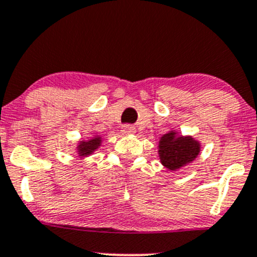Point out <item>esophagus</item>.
I'll use <instances>...</instances> for the list:
<instances>
[{"label":"esophagus","instance_id":"1","mask_svg":"<svg viewBox=\"0 0 257 257\" xmlns=\"http://www.w3.org/2000/svg\"><path fill=\"white\" fill-rule=\"evenodd\" d=\"M121 132H122V135H132L136 132V128L132 125H123L122 128H121Z\"/></svg>","mask_w":257,"mask_h":257}]
</instances>
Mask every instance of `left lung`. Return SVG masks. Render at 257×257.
Returning a JSON list of instances; mask_svg holds the SVG:
<instances>
[{"label": "left lung", "mask_w": 257, "mask_h": 257, "mask_svg": "<svg viewBox=\"0 0 257 257\" xmlns=\"http://www.w3.org/2000/svg\"><path fill=\"white\" fill-rule=\"evenodd\" d=\"M200 150V142L191 136H178L175 131H170L161 137L158 154L167 169L176 170L195 161Z\"/></svg>", "instance_id": "1"}]
</instances>
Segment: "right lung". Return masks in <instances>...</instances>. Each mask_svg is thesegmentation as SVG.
<instances>
[{"label":"right lung","mask_w":257,"mask_h":257,"mask_svg":"<svg viewBox=\"0 0 257 257\" xmlns=\"http://www.w3.org/2000/svg\"><path fill=\"white\" fill-rule=\"evenodd\" d=\"M101 143V137L100 136H94L93 139L88 141H81L79 145L77 146V152H78L79 157H87L90 156L92 153L98 150L99 146Z\"/></svg>","instance_id":"add662e5"}]
</instances>
